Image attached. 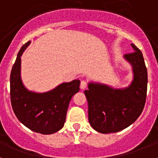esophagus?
I'll return each instance as SVG.
<instances>
[{
  "mask_svg": "<svg viewBox=\"0 0 158 158\" xmlns=\"http://www.w3.org/2000/svg\"><path fill=\"white\" fill-rule=\"evenodd\" d=\"M86 87H87V82H86L85 81H81V85H80L81 89H85Z\"/></svg>",
  "mask_w": 158,
  "mask_h": 158,
  "instance_id": "esophagus-1",
  "label": "esophagus"
}]
</instances>
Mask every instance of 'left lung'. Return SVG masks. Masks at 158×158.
<instances>
[{
	"mask_svg": "<svg viewBox=\"0 0 158 158\" xmlns=\"http://www.w3.org/2000/svg\"><path fill=\"white\" fill-rule=\"evenodd\" d=\"M134 52L124 55L132 66L134 79L128 87L114 89L100 83L89 84L84 92L89 104V121L102 134L115 133L135 122L144 108L147 92V69L142 52L131 44Z\"/></svg>",
	"mask_w": 158,
	"mask_h": 158,
	"instance_id": "8db88e82",
	"label": "left lung"
}]
</instances>
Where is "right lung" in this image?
<instances>
[{
	"mask_svg": "<svg viewBox=\"0 0 158 158\" xmlns=\"http://www.w3.org/2000/svg\"><path fill=\"white\" fill-rule=\"evenodd\" d=\"M30 43L28 41L19 50L11 71V104L16 116L25 127L36 133L51 135L63 127L69 101L80 90V81L65 82L47 93L27 90L20 77V58Z\"/></svg>",
	"mask_w": 158,
	"mask_h": 158,
	"instance_id": "obj_1",
	"label": "right lung"
}]
</instances>
